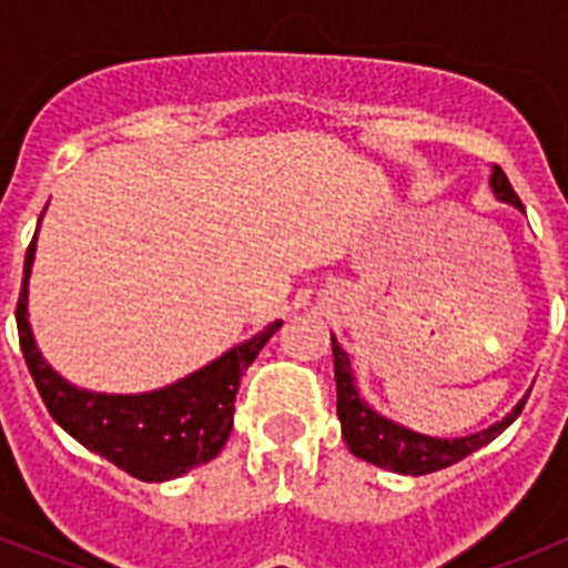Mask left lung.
I'll return each instance as SVG.
<instances>
[{"mask_svg": "<svg viewBox=\"0 0 568 568\" xmlns=\"http://www.w3.org/2000/svg\"><path fill=\"white\" fill-rule=\"evenodd\" d=\"M489 187L498 202H506L511 204V207L524 210L518 193L511 190L509 179H506V173L498 164H491ZM329 341H333L335 358V389H338L341 435H344L349 453H353L355 458L366 460V464L398 471V475H429V471L446 469V466L464 460L466 455L478 453L480 446H486L489 440L498 438L506 426L518 418L526 398H529V395H524V398L515 404L511 413H506L498 424L486 426L480 433L464 435V438H433V435L415 433L409 426L386 418V415H381L378 409H373V406L366 404L358 393V384H355L349 355L341 349L335 335Z\"/></svg>", "mask_w": 568, "mask_h": 568, "instance_id": "left-lung-1", "label": "left lung"}]
</instances>
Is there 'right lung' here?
<instances>
[{
  "instance_id": "add662e5",
  "label": "right lung",
  "mask_w": 568,
  "mask_h": 568,
  "mask_svg": "<svg viewBox=\"0 0 568 568\" xmlns=\"http://www.w3.org/2000/svg\"><path fill=\"white\" fill-rule=\"evenodd\" d=\"M33 258L37 235L24 253L22 293L17 304L19 344L48 413L64 433L88 446L90 453L102 455L148 484L179 478L222 453L233 429L241 375L247 373L255 355L273 338L281 321H273L250 341H241L207 366L162 389L135 395L90 393L62 378L39 353L28 321V281Z\"/></svg>"
}]
</instances>
